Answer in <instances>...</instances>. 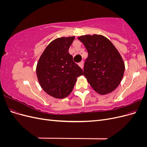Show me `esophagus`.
Segmentation results:
<instances>
[{"label":"esophagus","mask_w":147,"mask_h":147,"mask_svg":"<svg viewBox=\"0 0 147 147\" xmlns=\"http://www.w3.org/2000/svg\"><path fill=\"white\" fill-rule=\"evenodd\" d=\"M83 62L82 61V62H81V63H80L79 64H78V65L80 66V67L83 69Z\"/></svg>","instance_id":"34e87169"}]
</instances>
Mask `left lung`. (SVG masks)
Returning <instances> with one entry per match:
<instances>
[{
	"mask_svg": "<svg viewBox=\"0 0 147 147\" xmlns=\"http://www.w3.org/2000/svg\"><path fill=\"white\" fill-rule=\"evenodd\" d=\"M78 38L88 52L83 70L88 82L99 94L113 91L121 83L125 70L117 48L102 35H84Z\"/></svg>",
	"mask_w": 147,
	"mask_h": 147,
	"instance_id": "1",
	"label": "left lung"
}]
</instances>
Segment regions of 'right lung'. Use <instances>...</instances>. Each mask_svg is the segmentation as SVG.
<instances>
[{
  "instance_id": "right-lung-1",
  "label": "right lung",
  "mask_w": 147,
  "mask_h": 147,
  "mask_svg": "<svg viewBox=\"0 0 147 147\" xmlns=\"http://www.w3.org/2000/svg\"><path fill=\"white\" fill-rule=\"evenodd\" d=\"M75 36L62 37L48 44L40 57L36 74L40 85L48 94L63 99L72 92L82 69L73 61L69 49Z\"/></svg>"
}]
</instances>
